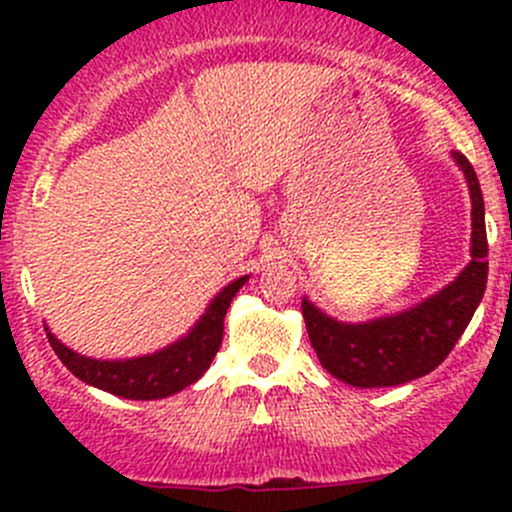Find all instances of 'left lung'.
I'll return each mask as SVG.
<instances>
[{"label":"left lung","mask_w":512,"mask_h":512,"mask_svg":"<svg viewBox=\"0 0 512 512\" xmlns=\"http://www.w3.org/2000/svg\"><path fill=\"white\" fill-rule=\"evenodd\" d=\"M463 168L473 200L471 265L436 297L396 317L369 324H339L324 317L307 299L302 302L309 342L329 374L359 389L399 386L436 369L466 332L488 282V235L483 193L471 160L453 153Z\"/></svg>","instance_id":"8db88e82"}]
</instances>
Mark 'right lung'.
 Masks as SVG:
<instances>
[{
	"label": "right lung",
	"mask_w": 512,
	"mask_h": 512,
	"mask_svg": "<svg viewBox=\"0 0 512 512\" xmlns=\"http://www.w3.org/2000/svg\"><path fill=\"white\" fill-rule=\"evenodd\" d=\"M245 280L247 277H240L232 285H227L213 299L205 317L200 319L198 327L188 337L151 356H138V359L126 361H98L71 352L51 332H46V337H49L51 349L59 356L61 364L86 384L133 401L163 399V396L175 394V391L198 381L210 369V361L223 344L225 312L237 289L245 285Z\"/></svg>",
	"instance_id": "obj_1"
}]
</instances>
